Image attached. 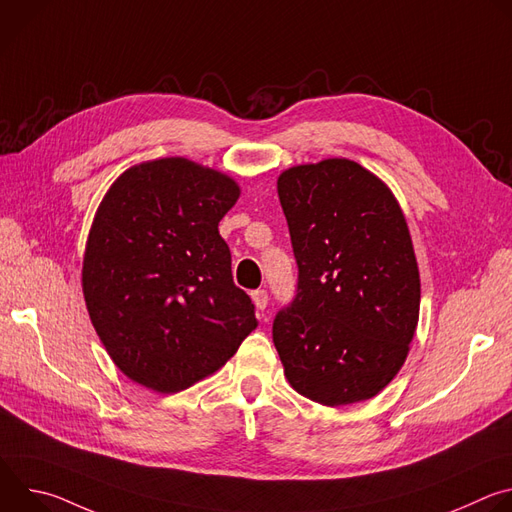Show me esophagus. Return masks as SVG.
I'll use <instances>...</instances> for the list:
<instances>
[{
    "instance_id": "1",
    "label": "esophagus",
    "mask_w": 512,
    "mask_h": 512,
    "mask_svg": "<svg viewBox=\"0 0 512 512\" xmlns=\"http://www.w3.org/2000/svg\"><path fill=\"white\" fill-rule=\"evenodd\" d=\"M251 298H253V304H255V308H257V310H265V308H267L269 298H267V291H265V289H257V291H253Z\"/></svg>"
}]
</instances>
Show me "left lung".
<instances>
[{"label":"left lung","instance_id":"obj_1","mask_svg":"<svg viewBox=\"0 0 512 512\" xmlns=\"http://www.w3.org/2000/svg\"><path fill=\"white\" fill-rule=\"evenodd\" d=\"M300 269L298 296L273 322L287 383L328 405L379 395L401 371L421 283L405 214L371 170L326 158L277 176Z\"/></svg>","mask_w":512,"mask_h":512}]
</instances>
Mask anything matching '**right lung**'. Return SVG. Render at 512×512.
<instances>
[{
  "mask_svg": "<svg viewBox=\"0 0 512 512\" xmlns=\"http://www.w3.org/2000/svg\"><path fill=\"white\" fill-rule=\"evenodd\" d=\"M235 178L188 158L127 168L105 192L85 245L83 296L115 367L162 395L223 369L257 328L218 233Z\"/></svg>",
  "mask_w": 512,
  "mask_h": 512,
  "instance_id": "obj_1",
  "label": "right lung"
}]
</instances>
